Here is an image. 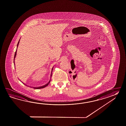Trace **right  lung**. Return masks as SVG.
Masks as SVG:
<instances>
[{"label":"right lung","instance_id":"add662e5","mask_svg":"<svg viewBox=\"0 0 126 126\" xmlns=\"http://www.w3.org/2000/svg\"><path fill=\"white\" fill-rule=\"evenodd\" d=\"M19 42L18 43V44H17V47H18V45H19ZM16 51H17V49H16V52H15V56H14V63H15V62H14V60H15V58H16ZM52 69H53V68H52ZM52 74H51V76H52ZM50 82V80L49 81V82L48 83H47V84H45V85H44V86H41V87H33V88L34 89H42V88H44V87H46V86H47L49 84V83Z\"/></svg>","mask_w":126,"mask_h":126}]
</instances>
